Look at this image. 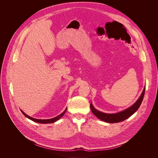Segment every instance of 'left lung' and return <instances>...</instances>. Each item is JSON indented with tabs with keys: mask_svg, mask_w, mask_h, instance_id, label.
<instances>
[{
	"mask_svg": "<svg viewBox=\"0 0 158 158\" xmlns=\"http://www.w3.org/2000/svg\"><path fill=\"white\" fill-rule=\"evenodd\" d=\"M144 93H145V88H144V89H143V92L140 98H138L137 101L134 103L131 107L117 113L109 114V113H105L101 111H99L97 109H95L92 103H90V108H91V110H92V113L94 114V115L96 116L99 119H100V120L106 123H115L121 122L126 120V119L128 118V117H130L138 109V108H139V107L140 106V105L142 103L143 98H144Z\"/></svg>",
	"mask_w": 158,
	"mask_h": 158,
	"instance_id": "obj_1",
	"label": "left lung"
}]
</instances>
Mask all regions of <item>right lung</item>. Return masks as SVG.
I'll return each mask as SVG.
<instances>
[{"mask_svg":"<svg viewBox=\"0 0 158 158\" xmlns=\"http://www.w3.org/2000/svg\"><path fill=\"white\" fill-rule=\"evenodd\" d=\"M21 111L23 114V115H24L25 117H26L27 118H28L29 119H30V120L36 122V123H42V124H47V123H53L56 122V121H58L60 118H61L64 115V114L66 111V109L60 114H59V115L56 116V117H54L52 118H50V119H37V118H34L28 116L27 114H26L24 112L22 111V110H21Z\"/></svg>","mask_w":158,"mask_h":158,"instance_id":"right-lung-1","label":"right lung"}]
</instances>
